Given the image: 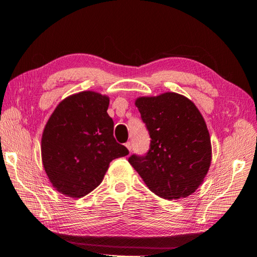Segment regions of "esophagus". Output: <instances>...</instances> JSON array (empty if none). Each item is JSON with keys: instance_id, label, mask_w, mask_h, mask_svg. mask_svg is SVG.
<instances>
[{"instance_id": "34e87169", "label": "esophagus", "mask_w": 257, "mask_h": 257, "mask_svg": "<svg viewBox=\"0 0 257 257\" xmlns=\"http://www.w3.org/2000/svg\"><path fill=\"white\" fill-rule=\"evenodd\" d=\"M124 146H126V148L129 150V152H131V143L130 142L124 143Z\"/></svg>"}]
</instances>
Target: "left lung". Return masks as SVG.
Masks as SVG:
<instances>
[{
    "label": "left lung",
    "instance_id": "8db88e82",
    "mask_svg": "<svg viewBox=\"0 0 257 257\" xmlns=\"http://www.w3.org/2000/svg\"><path fill=\"white\" fill-rule=\"evenodd\" d=\"M151 136L146 156L128 160L154 194L168 200L196 192L209 171L212 146L203 116L183 94L164 92L135 101Z\"/></svg>",
    "mask_w": 257,
    "mask_h": 257
}]
</instances>
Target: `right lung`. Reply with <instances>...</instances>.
<instances>
[{"label": "right lung", "instance_id": "right-lung-1", "mask_svg": "<svg viewBox=\"0 0 257 257\" xmlns=\"http://www.w3.org/2000/svg\"><path fill=\"white\" fill-rule=\"evenodd\" d=\"M109 98L85 90L64 98L44 128L42 163L51 185L64 196L82 198L97 188L109 163L129 154L113 136Z\"/></svg>", "mask_w": 257, "mask_h": 257}]
</instances>
